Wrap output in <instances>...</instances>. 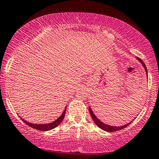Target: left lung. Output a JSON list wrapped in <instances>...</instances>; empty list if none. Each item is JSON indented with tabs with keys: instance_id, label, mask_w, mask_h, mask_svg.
I'll return each mask as SVG.
<instances>
[{
	"instance_id": "8db88e82",
	"label": "left lung",
	"mask_w": 159,
	"mask_h": 159,
	"mask_svg": "<svg viewBox=\"0 0 159 159\" xmlns=\"http://www.w3.org/2000/svg\"><path fill=\"white\" fill-rule=\"evenodd\" d=\"M139 60H140V62H141V63L143 64V66H144L145 70H146L147 73H148V70H147V67L146 66H145V64L143 63V62L142 61L141 59H138ZM89 112H90V115H91V117L92 118H93V120L94 121V122L96 123V125H97L98 127H100V129H102L103 130H104V131H107V132H115V131H118V130H121L122 129L125 128V127H127L130 124V123H129V124H126V125H123V126H120V127H115V126H111V125H107L104 124V123H103L102 121H100V120L98 119L97 118H96V115L93 114V111H92L91 107H89Z\"/></svg>"
}]
</instances>
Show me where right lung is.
Segmentation results:
<instances>
[{"label": "right lung", "instance_id": "right-lung-1", "mask_svg": "<svg viewBox=\"0 0 159 159\" xmlns=\"http://www.w3.org/2000/svg\"><path fill=\"white\" fill-rule=\"evenodd\" d=\"M65 113H66V109L64 110V111L63 112V114H62L61 116L59 117L58 119H56L55 121L50 123V124H45V125L37 124V125H35V124H31V123L28 122V121H24L23 118H22V120H23V121H24V122L26 123L27 125L32 127V128L36 129H38V130H41V131H48V130H51V129H52L56 128V126H58V125H59L62 122V121H63V118H64Z\"/></svg>", "mask_w": 159, "mask_h": 159}]
</instances>
